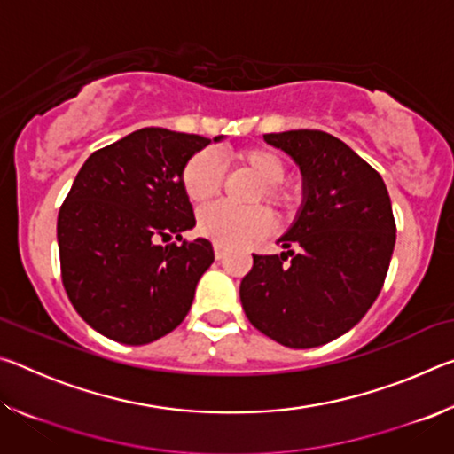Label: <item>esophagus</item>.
<instances>
[{"mask_svg":"<svg viewBox=\"0 0 454 454\" xmlns=\"http://www.w3.org/2000/svg\"><path fill=\"white\" fill-rule=\"evenodd\" d=\"M214 256H216V260H222L226 256V250L222 248V246H218V244H214Z\"/></svg>","mask_w":454,"mask_h":454,"instance_id":"34e87169","label":"esophagus"}]
</instances>
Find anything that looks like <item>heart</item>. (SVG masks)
Returning a JSON list of instances; mask_svg holds the SVG:
<instances>
[{
    "instance_id": "1",
    "label": "heart",
    "mask_w": 454,
    "mask_h": 454,
    "mask_svg": "<svg viewBox=\"0 0 454 454\" xmlns=\"http://www.w3.org/2000/svg\"><path fill=\"white\" fill-rule=\"evenodd\" d=\"M230 162L236 170L250 174L258 182L250 196V204H260L270 210L276 218L286 222L301 210L302 194L294 184L284 182L286 164L278 153L248 145L232 153ZM224 182V170L220 160L210 150L192 153L182 168V188L192 204H206L218 194ZM272 220L260 206L246 210H234L228 206H210L198 214V232L218 246H238L264 236L270 230Z\"/></svg>"
}]
</instances>
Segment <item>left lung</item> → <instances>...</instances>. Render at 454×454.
<instances>
[{
	"mask_svg": "<svg viewBox=\"0 0 454 454\" xmlns=\"http://www.w3.org/2000/svg\"><path fill=\"white\" fill-rule=\"evenodd\" d=\"M264 137L301 166L306 202L280 238L288 252L252 254L242 309L272 340L314 348L348 333L380 294L396 240L393 204L380 174L338 137L320 129Z\"/></svg>",
	"mask_w": 454,
	"mask_h": 454,
	"instance_id": "obj_1",
	"label": "left lung"
}]
</instances>
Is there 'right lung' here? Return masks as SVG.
Here are the masks:
<instances>
[{
  "label": "right lung",
  "mask_w": 454,
  "mask_h": 454,
  "mask_svg": "<svg viewBox=\"0 0 454 454\" xmlns=\"http://www.w3.org/2000/svg\"><path fill=\"white\" fill-rule=\"evenodd\" d=\"M212 140L142 128L96 150L75 176L58 214L61 282L99 334L140 347L186 318L214 250L182 238L196 224L182 168ZM172 235L180 245L157 244Z\"/></svg>",
  "instance_id": "1"
}]
</instances>
